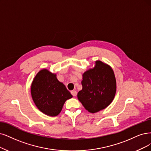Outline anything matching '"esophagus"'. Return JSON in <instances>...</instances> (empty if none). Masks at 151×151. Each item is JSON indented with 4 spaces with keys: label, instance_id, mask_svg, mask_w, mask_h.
I'll list each match as a JSON object with an SVG mask.
<instances>
[{
    "label": "esophagus",
    "instance_id": "obj_1",
    "mask_svg": "<svg viewBox=\"0 0 151 151\" xmlns=\"http://www.w3.org/2000/svg\"><path fill=\"white\" fill-rule=\"evenodd\" d=\"M71 94L73 96H76V94H77V92L76 91H75V90H73V91H71Z\"/></svg>",
    "mask_w": 151,
    "mask_h": 151
}]
</instances>
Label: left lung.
Segmentation results:
<instances>
[{
	"label": "left lung",
	"instance_id": "1",
	"mask_svg": "<svg viewBox=\"0 0 151 151\" xmlns=\"http://www.w3.org/2000/svg\"><path fill=\"white\" fill-rule=\"evenodd\" d=\"M83 88L78 99L90 113H95L112 103L116 92V81L111 67L96 60L92 68L83 74Z\"/></svg>",
	"mask_w": 151,
	"mask_h": 151
}]
</instances>
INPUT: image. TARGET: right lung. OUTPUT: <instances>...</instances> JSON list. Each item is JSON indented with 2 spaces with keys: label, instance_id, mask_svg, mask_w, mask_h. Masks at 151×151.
<instances>
[{
  "label": "right lung",
  "instance_id": "1",
  "mask_svg": "<svg viewBox=\"0 0 151 151\" xmlns=\"http://www.w3.org/2000/svg\"><path fill=\"white\" fill-rule=\"evenodd\" d=\"M33 102L42 113L49 116H58L67 99L73 96L57 75L47 69L39 71L31 85Z\"/></svg>",
  "mask_w": 151,
  "mask_h": 151
}]
</instances>
